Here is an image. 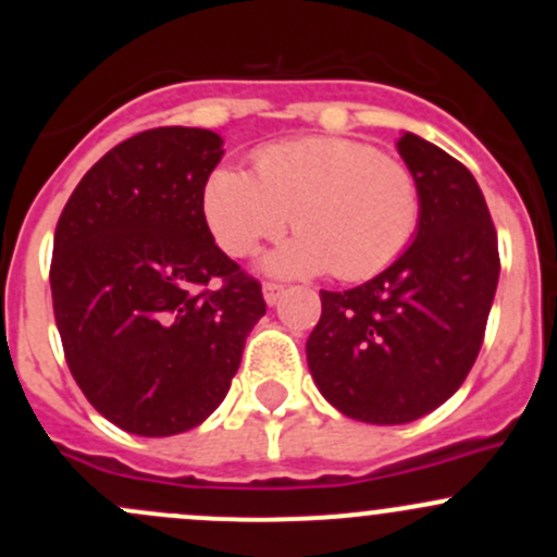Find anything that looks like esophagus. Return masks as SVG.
<instances>
[{"instance_id":"34e87169","label":"esophagus","mask_w":557,"mask_h":557,"mask_svg":"<svg viewBox=\"0 0 557 557\" xmlns=\"http://www.w3.org/2000/svg\"><path fill=\"white\" fill-rule=\"evenodd\" d=\"M283 294H285V285L263 283V299H267V305H277V301L283 299Z\"/></svg>"}]
</instances>
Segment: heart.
I'll return each instance as SVG.
<instances>
[{"label": "heart", "mask_w": 557, "mask_h": 557, "mask_svg": "<svg viewBox=\"0 0 557 557\" xmlns=\"http://www.w3.org/2000/svg\"><path fill=\"white\" fill-rule=\"evenodd\" d=\"M205 221L228 256H250L299 234L267 258L277 274L367 280L404 256L423 218L418 174L374 145L345 137H301L263 145L252 174L218 166L207 177Z\"/></svg>", "instance_id": "b5f03b06"}]
</instances>
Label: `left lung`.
Listing matches in <instances>:
<instances>
[{"label": "left lung", "mask_w": 557, "mask_h": 557, "mask_svg": "<svg viewBox=\"0 0 557 557\" xmlns=\"http://www.w3.org/2000/svg\"><path fill=\"white\" fill-rule=\"evenodd\" d=\"M418 174L423 218L412 247L350 290H320L307 363L352 420L401 425L434 412L480 356L498 285V237L471 172L418 134L398 139Z\"/></svg>", "instance_id": "obj_1"}]
</instances>
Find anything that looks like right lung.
I'll use <instances>...</instances> for the list:
<instances>
[{
	"instance_id": "1",
	"label": "right lung",
	"mask_w": 557,
	"mask_h": 557,
	"mask_svg": "<svg viewBox=\"0 0 557 557\" xmlns=\"http://www.w3.org/2000/svg\"><path fill=\"white\" fill-rule=\"evenodd\" d=\"M221 145L207 128L134 134L86 172L55 223L50 294L66 367L128 434L199 425L267 312L261 283L205 221Z\"/></svg>"
}]
</instances>
